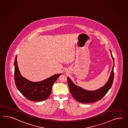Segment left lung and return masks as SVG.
<instances>
[{"mask_svg": "<svg viewBox=\"0 0 128 128\" xmlns=\"http://www.w3.org/2000/svg\"><path fill=\"white\" fill-rule=\"evenodd\" d=\"M110 52L114 62L110 75L107 83L98 90L93 91L85 90L75 85L71 80L68 77V82L70 93L77 101L82 104H89L100 100L110 90L113 82L114 77V59L110 50Z\"/></svg>", "mask_w": 128, "mask_h": 128, "instance_id": "8db88e82", "label": "left lung"}]
</instances>
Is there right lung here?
Listing matches in <instances>:
<instances>
[{
  "mask_svg": "<svg viewBox=\"0 0 128 128\" xmlns=\"http://www.w3.org/2000/svg\"><path fill=\"white\" fill-rule=\"evenodd\" d=\"M17 57L14 61V80L18 90L29 100L40 102L47 99L52 93L53 84L62 74H56L40 82H31L21 75Z\"/></svg>",
  "mask_w": 128,
  "mask_h": 128,
  "instance_id": "obj_1",
  "label": "right lung"
}]
</instances>
